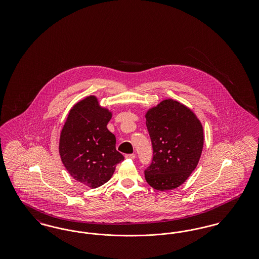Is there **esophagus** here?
Returning <instances> with one entry per match:
<instances>
[{
	"label": "esophagus",
	"instance_id": "obj_1",
	"mask_svg": "<svg viewBox=\"0 0 259 259\" xmlns=\"http://www.w3.org/2000/svg\"><path fill=\"white\" fill-rule=\"evenodd\" d=\"M135 154H126L125 155V158H127V159H135Z\"/></svg>",
	"mask_w": 259,
	"mask_h": 259
}]
</instances>
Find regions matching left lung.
Segmentation results:
<instances>
[{
    "instance_id": "1",
    "label": "left lung",
    "mask_w": 259,
    "mask_h": 259,
    "mask_svg": "<svg viewBox=\"0 0 259 259\" xmlns=\"http://www.w3.org/2000/svg\"><path fill=\"white\" fill-rule=\"evenodd\" d=\"M146 119L153 148L146 181L156 190L175 189L197 167L204 146L203 126L193 111L172 99L150 108Z\"/></svg>"
}]
</instances>
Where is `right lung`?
Returning a JSON list of instances; mask_svg holds the SVG:
<instances>
[{
    "label": "right lung",
    "instance_id": "right-lung-1",
    "mask_svg": "<svg viewBox=\"0 0 259 259\" xmlns=\"http://www.w3.org/2000/svg\"><path fill=\"white\" fill-rule=\"evenodd\" d=\"M111 115L96 96H88L74 104L60 133L59 153L65 168L90 188L109 182L116 164L124 160L115 148V136L107 128Z\"/></svg>",
    "mask_w": 259,
    "mask_h": 259
}]
</instances>
